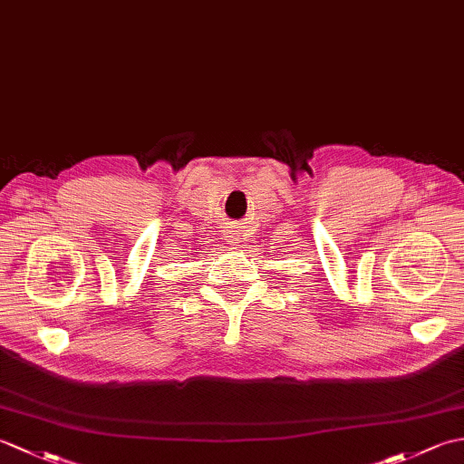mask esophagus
<instances>
[{"instance_id":"obj_1","label":"esophagus","mask_w":464,"mask_h":464,"mask_svg":"<svg viewBox=\"0 0 464 464\" xmlns=\"http://www.w3.org/2000/svg\"><path fill=\"white\" fill-rule=\"evenodd\" d=\"M225 237H227V241H229L231 245H237L241 241V231L237 229V227H227Z\"/></svg>"}]
</instances>
